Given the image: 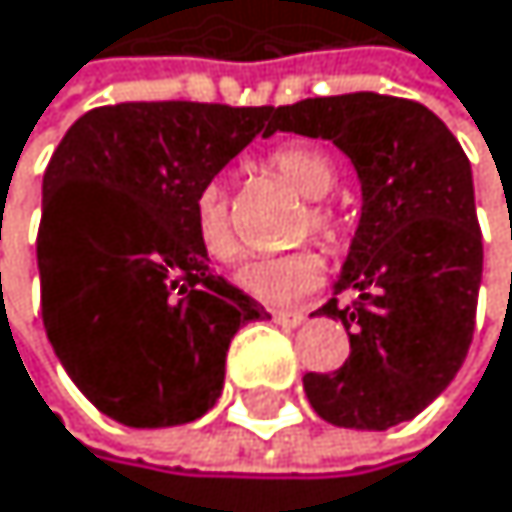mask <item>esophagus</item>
<instances>
[{
    "instance_id": "34e87169",
    "label": "esophagus",
    "mask_w": 512,
    "mask_h": 512,
    "mask_svg": "<svg viewBox=\"0 0 512 512\" xmlns=\"http://www.w3.org/2000/svg\"><path fill=\"white\" fill-rule=\"evenodd\" d=\"M273 320L279 326H286V329H295V326L304 323V314H298V311H273Z\"/></svg>"
}]
</instances>
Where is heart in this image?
I'll return each mask as SVG.
<instances>
[{"instance_id":"1","label":"heart","mask_w":512,"mask_h":512,"mask_svg":"<svg viewBox=\"0 0 512 512\" xmlns=\"http://www.w3.org/2000/svg\"><path fill=\"white\" fill-rule=\"evenodd\" d=\"M273 173L289 183L301 198L320 201L335 189V164L311 145H282L270 155ZM317 236L326 242L339 239V220H335L326 208L314 205L311 220H304ZM192 230L198 239V248L217 264H230L239 254V242L230 223V201L220 183H205L195 192L192 201ZM323 258L311 248H298L289 254H270V258H251L236 270V286L267 304H295L320 289L323 282Z\"/></svg>"}]
</instances>
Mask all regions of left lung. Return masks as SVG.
<instances>
[{
	"label": "left lung",
	"instance_id": "1",
	"mask_svg": "<svg viewBox=\"0 0 512 512\" xmlns=\"http://www.w3.org/2000/svg\"><path fill=\"white\" fill-rule=\"evenodd\" d=\"M270 133L329 139L360 180V220L320 317L348 329L345 367L307 373L326 423L382 432L423 413L457 376L476 326L482 233L473 170L420 102L348 92L270 111Z\"/></svg>",
	"mask_w": 512,
	"mask_h": 512
}]
</instances>
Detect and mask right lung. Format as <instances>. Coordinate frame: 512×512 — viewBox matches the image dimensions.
Wrapping results in <instances>:
<instances>
[{
    "label": "right lung",
    "instance_id": "obj_1",
    "mask_svg": "<svg viewBox=\"0 0 512 512\" xmlns=\"http://www.w3.org/2000/svg\"><path fill=\"white\" fill-rule=\"evenodd\" d=\"M273 108L120 102L86 111L43 177L36 264L46 335L67 376L133 429L205 416L239 326L270 317L211 273L192 230L195 192Z\"/></svg>",
    "mask_w": 512,
    "mask_h": 512
}]
</instances>
